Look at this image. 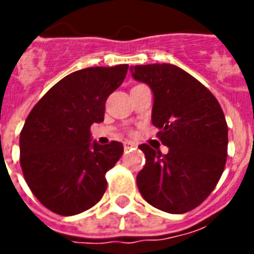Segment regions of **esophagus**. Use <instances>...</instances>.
<instances>
[{"label": "esophagus", "mask_w": 254, "mask_h": 254, "mask_svg": "<svg viewBox=\"0 0 254 254\" xmlns=\"http://www.w3.org/2000/svg\"><path fill=\"white\" fill-rule=\"evenodd\" d=\"M137 145H135L134 142H131V141H125L124 142V150H129V149H133V147H135Z\"/></svg>", "instance_id": "esophagus-1"}]
</instances>
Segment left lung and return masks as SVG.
Segmentation results:
<instances>
[{"label": "left lung", "mask_w": 254, "mask_h": 254, "mask_svg": "<svg viewBox=\"0 0 254 254\" xmlns=\"http://www.w3.org/2000/svg\"><path fill=\"white\" fill-rule=\"evenodd\" d=\"M135 80L154 93L151 123L169 147L162 154L139 145L146 163L137 175L143 199L169 213L196 208L216 187L228 154V127L216 97L173 64L134 65Z\"/></svg>", "instance_id": "obj_1"}]
</instances>
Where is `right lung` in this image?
I'll list each match as a JSON object with an SVG mask.
<instances>
[{
	"label": "right lung",
	"mask_w": 254,
	"mask_h": 254,
	"mask_svg": "<svg viewBox=\"0 0 254 254\" xmlns=\"http://www.w3.org/2000/svg\"><path fill=\"white\" fill-rule=\"evenodd\" d=\"M127 64L89 67L58 81L27 116L19 162L27 186L50 211L72 216L107 190L105 174L124 153L121 142L91 143V125L103 123L105 101L123 84Z\"/></svg>",
	"instance_id": "obj_1"
}]
</instances>
